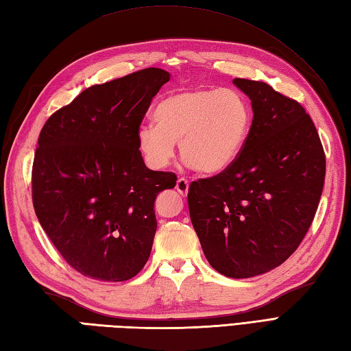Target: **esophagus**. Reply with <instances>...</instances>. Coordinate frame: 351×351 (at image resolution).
<instances>
[{
  "label": "esophagus",
  "mask_w": 351,
  "mask_h": 351,
  "mask_svg": "<svg viewBox=\"0 0 351 351\" xmlns=\"http://www.w3.org/2000/svg\"><path fill=\"white\" fill-rule=\"evenodd\" d=\"M189 181L185 180V178H180V180L176 181V191L180 193V195L185 196L189 193Z\"/></svg>",
  "instance_id": "1"
}]
</instances>
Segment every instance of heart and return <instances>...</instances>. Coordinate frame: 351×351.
I'll use <instances>...</instances> for the list:
<instances>
[{
  "mask_svg": "<svg viewBox=\"0 0 351 351\" xmlns=\"http://www.w3.org/2000/svg\"><path fill=\"white\" fill-rule=\"evenodd\" d=\"M154 125L137 132V147L151 169H166L180 141L182 158L204 173L232 164L249 136L252 111L234 88L189 87L162 98L152 113Z\"/></svg>",
  "mask_w": 351,
  "mask_h": 351,
  "instance_id": "obj_1",
  "label": "heart"
}]
</instances>
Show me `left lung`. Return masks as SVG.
<instances>
[{
    "label": "left lung",
    "instance_id": "1",
    "mask_svg": "<svg viewBox=\"0 0 351 351\" xmlns=\"http://www.w3.org/2000/svg\"><path fill=\"white\" fill-rule=\"evenodd\" d=\"M252 101L243 151L219 175L191 182L190 219L208 263L247 279L279 267L306 235L323 193L326 158L315 125L264 81L235 78Z\"/></svg>",
    "mask_w": 351,
    "mask_h": 351
}]
</instances>
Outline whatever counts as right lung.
Returning a JSON list of instances; mask_svg holds the SVG:
<instances>
[{
  "label": "right lung",
  "instance_id": "1",
  "mask_svg": "<svg viewBox=\"0 0 351 351\" xmlns=\"http://www.w3.org/2000/svg\"><path fill=\"white\" fill-rule=\"evenodd\" d=\"M170 73L147 68L81 92L43 125L33 164V205L52 244L81 274L134 278L147 263L158 193L176 176L146 167L141 119Z\"/></svg>",
  "mask_w": 351,
  "mask_h": 351
}]
</instances>
